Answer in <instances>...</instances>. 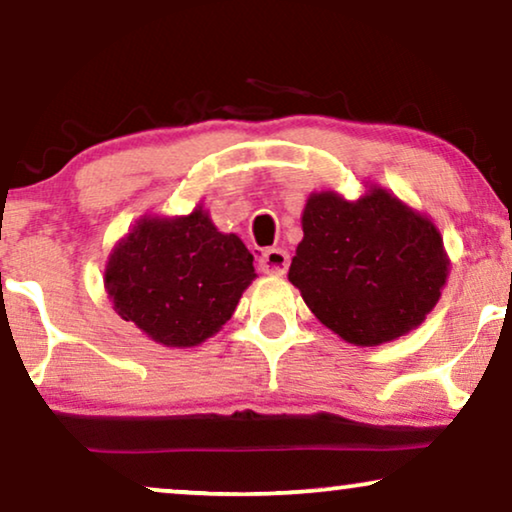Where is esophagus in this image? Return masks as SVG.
Wrapping results in <instances>:
<instances>
[{
    "instance_id": "esophagus-1",
    "label": "esophagus",
    "mask_w": 512,
    "mask_h": 512,
    "mask_svg": "<svg viewBox=\"0 0 512 512\" xmlns=\"http://www.w3.org/2000/svg\"><path fill=\"white\" fill-rule=\"evenodd\" d=\"M258 268L265 275H284L289 268V254L284 249H268L258 258Z\"/></svg>"
}]
</instances>
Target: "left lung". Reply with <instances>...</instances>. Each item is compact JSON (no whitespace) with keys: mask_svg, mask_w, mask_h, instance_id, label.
<instances>
[{"mask_svg":"<svg viewBox=\"0 0 512 512\" xmlns=\"http://www.w3.org/2000/svg\"><path fill=\"white\" fill-rule=\"evenodd\" d=\"M436 226L373 188L359 202L314 193L289 279L321 324L352 345L375 347L419 326L445 286Z\"/></svg>","mask_w":512,"mask_h":512,"instance_id":"left-lung-1","label":"left lung"}]
</instances>
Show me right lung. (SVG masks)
<instances>
[{
    "label": "right lung",
    "mask_w": 512,
    "mask_h": 512,
    "mask_svg": "<svg viewBox=\"0 0 512 512\" xmlns=\"http://www.w3.org/2000/svg\"><path fill=\"white\" fill-rule=\"evenodd\" d=\"M256 277L254 256L223 235L202 209L184 219H142L104 272L114 310L151 340L193 347L233 317Z\"/></svg>",
    "instance_id": "right-lung-1"
}]
</instances>
